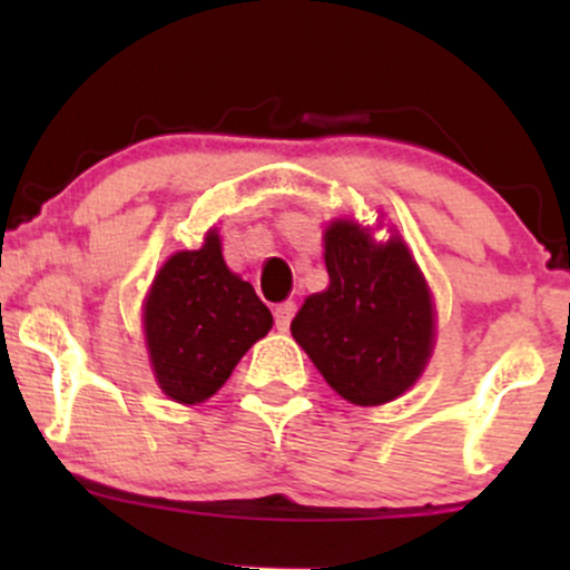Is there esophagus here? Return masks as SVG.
<instances>
[{
  "label": "esophagus",
  "instance_id": "1",
  "mask_svg": "<svg viewBox=\"0 0 570 570\" xmlns=\"http://www.w3.org/2000/svg\"><path fill=\"white\" fill-rule=\"evenodd\" d=\"M294 311H297V305L292 303H281V305H276V311H273V316H276V326H278V332H286L289 330V324H292V318H294Z\"/></svg>",
  "mask_w": 570,
  "mask_h": 570
}]
</instances>
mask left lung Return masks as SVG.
Returning a JSON list of instances; mask_svg holds the SVG:
<instances>
[{
    "label": "left lung",
    "mask_w": 570,
    "mask_h": 570,
    "mask_svg": "<svg viewBox=\"0 0 570 570\" xmlns=\"http://www.w3.org/2000/svg\"><path fill=\"white\" fill-rule=\"evenodd\" d=\"M330 289L311 294L292 322L324 381L353 404H385L417 381L434 343V311L399 238L372 244L353 222L326 230Z\"/></svg>",
    "instance_id": "left-lung-1"
}]
</instances>
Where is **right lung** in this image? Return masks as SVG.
<instances>
[{
  "label": "right lung",
  "mask_w": 570,
  "mask_h": 570,
  "mask_svg": "<svg viewBox=\"0 0 570 570\" xmlns=\"http://www.w3.org/2000/svg\"><path fill=\"white\" fill-rule=\"evenodd\" d=\"M273 316L252 284L227 271L219 235L160 267L144 305V332L160 389L174 402H206L240 356L267 335Z\"/></svg>",
  "instance_id": "1"
}]
</instances>
